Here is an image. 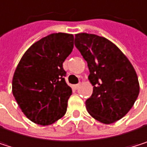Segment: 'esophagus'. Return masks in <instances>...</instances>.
Segmentation results:
<instances>
[{"label":"esophagus","instance_id":"1","mask_svg":"<svg viewBox=\"0 0 147 147\" xmlns=\"http://www.w3.org/2000/svg\"><path fill=\"white\" fill-rule=\"evenodd\" d=\"M80 87V84H76V85H74V86H73V88H74L75 90H78V88Z\"/></svg>","mask_w":147,"mask_h":147}]
</instances>
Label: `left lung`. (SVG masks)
I'll use <instances>...</instances> for the list:
<instances>
[{
	"label": "left lung",
	"mask_w": 147,
	"mask_h": 147,
	"mask_svg": "<svg viewBox=\"0 0 147 147\" xmlns=\"http://www.w3.org/2000/svg\"><path fill=\"white\" fill-rule=\"evenodd\" d=\"M75 45L86 60L93 94L85 102L89 114L103 124L124 117L134 106L140 84L124 53L104 37L86 32L75 36Z\"/></svg>",
	"instance_id": "1"
}]
</instances>
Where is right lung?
<instances>
[{"mask_svg":"<svg viewBox=\"0 0 147 147\" xmlns=\"http://www.w3.org/2000/svg\"><path fill=\"white\" fill-rule=\"evenodd\" d=\"M74 47V36L51 33L32 45L14 71L12 91L32 122L48 126L62 118L72 90L65 83L63 63Z\"/></svg>","mask_w":147,"mask_h":147,"instance_id":"right-lung-1","label":"right lung"}]
</instances>
